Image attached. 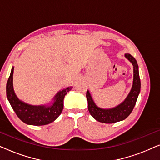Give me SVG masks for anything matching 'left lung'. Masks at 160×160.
I'll use <instances>...</instances> for the list:
<instances>
[{"mask_svg":"<svg viewBox=\"0 0 160 160\" xmlns=\"http://www.w3.org/2000/svg\"><path fill=\"white\" fill-rule=\"evenodd\" d=\"M125 57L133 65L134 78L132 89L122 103L111 109L100 108L96 106L89 91L87 92L86 96L88 101L89 112L93 118L102 123L111 124L125 119L132 112L136 103L138 97L141 91V79L139 76L138 65L137 64L136 60L130 54H126Z\"/></svg>","mask_w":160,"mask_h":160,"instance_id":"1","label":"left lung"}]
</instances>
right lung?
Masks as SVG:
<instances>
[{
	"label": "right lung",
	"instance_id": "add662e5",
	"mask_svg": "<svg viewBox=\"0 0 160 160\" xmlns=\"http://www.w3.org/2000/svg\"><path fill=\"white\" fill-rule=\"evenodd\" d=\"M13 73L14 68L8 77L6 84V95L13 110L16 113L19 119L24 123L30 125H45L54 122L63 109V100L68 92L72 89L71 87L59 92L54 97V102L49 107L34 106L26 104L19 100L15 95L13 89Z\"/></svg>",
	"mask_w": 160,
	"mask_h": 160
}]
</instances>
